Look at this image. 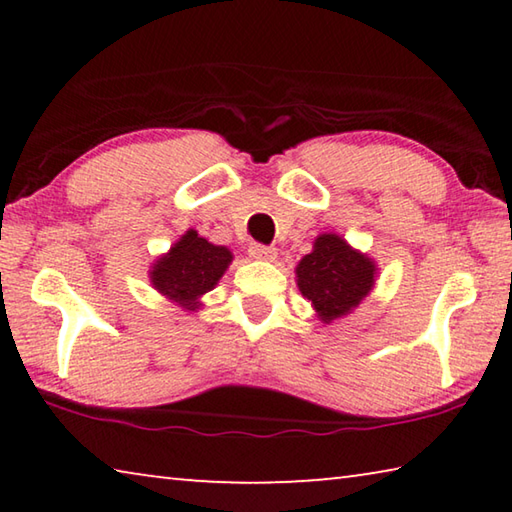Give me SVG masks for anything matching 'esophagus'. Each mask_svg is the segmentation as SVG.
<instances>
[{"instance_id": "obj_1", "label": "esophagus", "mask_w": 512, "mask_h": 512, "mask_svg": "<svg viewBox=\"0 0 512 512\" xmlns=\"http://www.w3.org/2000/svg\"><path fill=\"white\" fill-rule=\"evenodd\" d=\"M248 253L253 259H264V262H273L277 255L273 246H264V244H250Z\"/></svg>"}]
</instances>
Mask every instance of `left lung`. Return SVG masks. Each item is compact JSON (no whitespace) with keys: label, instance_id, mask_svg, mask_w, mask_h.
<instances>
[{"label":"left lung","instance_id":"8db88e82","mask_svg":"<svg viewBox=\"0 0 512 512\" xmlns=\"http://www.w3.org/2000/svg\"><path fill=\"white\" fill-rule=\"evenodd\" d=\"M296 275L302 296L311 300L320 320L329 323L368 296L375 284V264L341 237L320 235L314 250L300 259Z\"/></svg>","mask_w":512,"mask_h":512}]
</instances>
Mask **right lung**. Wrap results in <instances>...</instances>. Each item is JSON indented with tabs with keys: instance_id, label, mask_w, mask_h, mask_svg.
I'll return each mask as SVG.
<instances>
[{
	"instance_id": "add662e5",
	"label": "right lung",
	"mask_w": 512,
	"mask_h": 512,
	"mask_svg": "<svg viewBox=\"0 0 512 512\" xmlns=\"http://www.w3.org/2000/svg\"><path fill=\"white\" fill-rule=\"evenodd\" d=\"M232 262L228 248L214 246L189 230L167 255L158 259L151 271V282L164 296L185 309H196L198 298L212 291Z\"/></svg>"
}]
</instances>
